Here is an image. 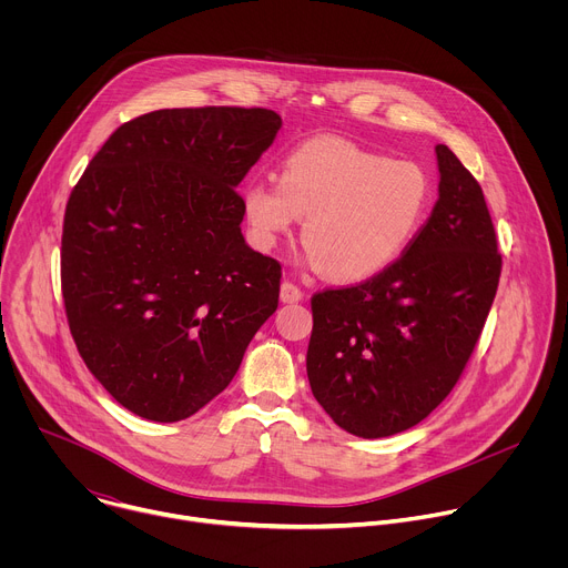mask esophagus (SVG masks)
I'll return each instance as SVG.
<instances>
[{
    "mask_svg": "<svg viewBox=\"0 0 568 568\" xmlns=\"http://www.w3.org/2000/svg\"><path fill=\"white\" fill-rule=\"evenodd\" d=\"M301 298H303V290L298 285H294L292 281L281 283V301L283 303H298Z\"/></svg>",
    "mask_w": 568,
    "mask_h": 568,
    "instance_id": "34e87169",
    "label": "esophagus"
}]
</instances>
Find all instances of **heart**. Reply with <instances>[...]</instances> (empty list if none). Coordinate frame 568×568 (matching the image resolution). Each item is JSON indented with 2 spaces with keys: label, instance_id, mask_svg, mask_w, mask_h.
Here are the masks:
<instances>
[{
  "label": "heart",
  "instance_id": "obj_1",
  "mask_svg": "<svg viewBox=\"0 0 568 568\" xmlns=\"http://www.w3.org/2000/svg\"><path fill=\"white\" fill-rule=\"evenodd\" d=\"M434 202L429 173L342 139L294 148L278 182H254L242 195L263 250L276 247L298 217L307 263L339 283H362L388 270L420 235Z\"/></svg>",
  "mask_w": 568,
  "mask_h": 568
}]
</instances>
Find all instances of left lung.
<instances>
[{
	"label": "left lung",
	"mask_w": 568,
	"mask_h": 568,
	"mask_svg": "<svg viewBox=\"0 0 568 568\" xmlns=\"http://www.w3.org/2000/svg\"><path fill=\"white\" fill-rule=\"evenodd\" d=\"M438 202L382 274L312 296L307 379L348 434L384 438L425 420L460 379L493 307L501 254L483 191L443 143Z\"/></svg>",
	"instance_id": "obj_1"
}]
</instances>
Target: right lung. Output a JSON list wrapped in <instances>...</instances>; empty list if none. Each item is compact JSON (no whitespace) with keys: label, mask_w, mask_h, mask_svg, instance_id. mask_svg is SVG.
<instances>
[{"label":"right lung","mask_w":568,"mask_h":568,"mask_svg":"<svg viewBox=\"0 0 568 568\" xmlns=\"http://www.w3.org/2000/svg\"><path fill=\"white\" fill-rule=\"evenodd\" d=\"M265 108H180L112 132L73 186L60 283L75 348L128 412L178 423L222 393L278 307L281 263L242 237L235 186Z\"/></svg>","instance_id":"add662e5"}]
</instances>
